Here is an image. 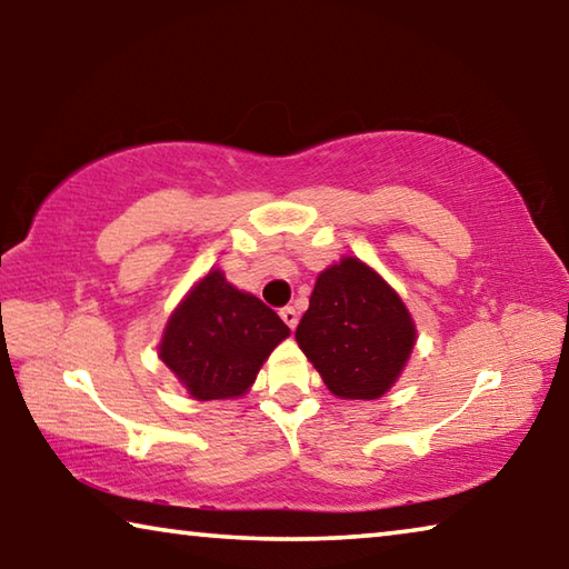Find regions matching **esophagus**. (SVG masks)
I'll use <instances>...</instances> for the list:
<instances>
[{
  "mask_svg": "<svg viewBox=\"0 0 569 569\" xmlns=\"http://www.w3.org/2000/svg\"><path fill=\"white\" fill-rule=\"evenodd\" d=\"M281 319H283V323L288 326V329H296V326H298V311H296V308H291V306H286V308H281Z\"/></svg>",
  "mask_w": 569,
  "mask_h": 569,
  "instance_id": "esophagus-1",
  "label": "esophagus"
}]
</instances>
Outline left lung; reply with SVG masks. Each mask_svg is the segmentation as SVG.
Returning <instances> with one entry per match:
<instances>
[{
    "instance_id": "1",
    "label": "left lung",
    "mask_w": 569,
    "mask_h": 569,
    "mask_svg": "<svg viewBox=\"0 0 569 569\" xmlns=\"http://www.w3.org/2000/svg\"><path fill=\"white\" fill-rule=\"evenodd\" d=\"M296 341L333 397L371 401L399 381L417 326L371 266L343 256L316 278Z\"/></svg>"
}]
</instances>
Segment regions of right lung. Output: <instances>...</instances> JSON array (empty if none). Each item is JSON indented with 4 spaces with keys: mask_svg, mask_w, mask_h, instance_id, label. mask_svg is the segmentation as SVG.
<instances>
[{
    "mask_svg": "<svg viewBox=\"0 0 569 569\" xmlns=\"http://www.w3.org/2000/svg\"><path fill=\"white\" fill-rule=\"evenodd\" d=\"M288 333L273 308L213 268L170 313L158 356L192 399H238Z\"/></svg>",
    "mask_w": 569,
    "mask_h": 569,
    "instance_id": "obj_1",
    "label": "right lung"
}]
</instances>
